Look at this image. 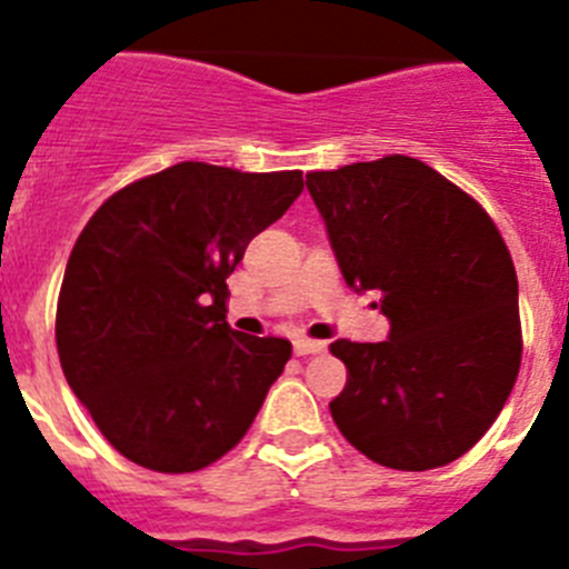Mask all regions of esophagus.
<instances>
[{
    "instance_id": "1",
    "label": "esophagus",
    "mask_w": 569,
    "mask_h": 569,
    "mask_svg": "<svg viewBox=\"0 0 569 569\" xmlns=\"http://www.w3.org/2000/svg\"><path fill=\"white\" fill-rule=\"evenodd\" d=\"M325 341H316V339H296L293 341V350L296 356H313V353H321L325 350Z\"/></svg>"
}]
</instances>
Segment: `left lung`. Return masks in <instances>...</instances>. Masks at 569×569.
<instances>
[{
  "instance_id": "1",
  "label": "left lung",
  "mask_w": 569,
  "mask_h": 569,
  "mask_svg": "<svg viewBox=\"0 0 569 569\" xmlns=\"http://www.w3.org/2000/svg\"><path fill=\"white\" fill-rule=\"evenodd\" d=\"M339 270L379 290L385 341L330 345L347 365L333 401L350 445L393 470H433L490 430L521 365L519 279L476 199L410 156L308 173Z\"/></svg>"
}]
</instances>
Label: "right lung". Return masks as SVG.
<instances>
[{"mask_svg":"<svg viewBox=\"0 0 569 569\" xmlns=\"http://www.w3.org/2000/svg\"><path fill=\"white\" fill-rule=\"evenodd\" d=\"M301 188V170L179 162L90 216L64 268L57 350L124 459L193 472L248 433L293 347L230 328L224 279Z\"/></svg>","mask_w":569,"mask_h":569,"instance_id":"obj_1","label":"right lung"}]
</instances>
